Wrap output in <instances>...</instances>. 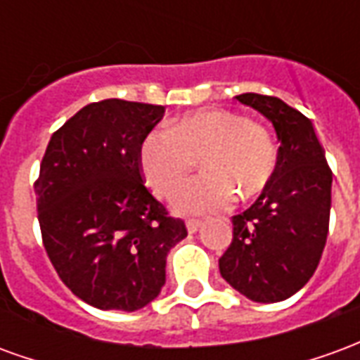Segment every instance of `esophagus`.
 Segmentation results:
<instances>
[{
  "mask_svg": "<svg viewBox=\"0 0 360 360\" xmlns=\"http://www.w3.org/2000/svg\"><path fill=\"white\" fill-rule=\"evenodd\" d=\"M202 226H204V221H200V219H188L187 231L188 233H196V231H198Z\"/></svg>",
  "mask_w": 360,
  "mask_h": 360,
  "instance_id": "34e87169",
  "label": "esophagus"
}]
</instances>
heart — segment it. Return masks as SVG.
Here are the masks:
<instances>
[{"instance_id": "b5f03b06", "label": "heart", "mask_w": 360, "mask_h": 360, "mask_svg": "<svg viewBox=\"0 0 360 360\" xmlns=\"http://www.w3.org/2000/svg\"><path fill=\"white\" fill-rule=\"evenodd\" d=\"M200 158L202 177L175 193L173 210L208 214L237 195L250 200L264 191L278 167V150L264 127L233 111H193L169 129L150 131L139 150L144 181L160 196L179 187Z\"/></svg>"}]
</instances>
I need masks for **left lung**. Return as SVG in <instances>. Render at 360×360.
Segmentation results:
<instances>
[{
	"label": "left lung",
	"instance_id": "1",
	"mask_svg": "<svg viewBox=\"0 0 360 360\" xmlns=\"http://www.w3.org/2000/svg\"><path fill=\"white\" fill-rule=\"evenodd\" d=\"M235 98L271 121L281 146L270 185L249 210L231 218L233 241L219 258V274L250 301H285L312 278L322 257L332 169L312 121L301 111L274 96Z\"/></svg>",
	"mask_w": 360,
	"mask_h": 360
}]
</instances>
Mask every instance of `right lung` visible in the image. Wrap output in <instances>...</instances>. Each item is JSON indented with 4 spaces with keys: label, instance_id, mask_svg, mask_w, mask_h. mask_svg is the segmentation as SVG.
Returning <instances> with one entry per match:
<instances>
[{
    "label": "right lung",
    "instance_id": "add662e5",
    "mask_svg": "<svg viewBox=\"0 0 360 360\" xmlns=\"http://www.w3.org/2000/svg\"><path fill=\"white\" fill-rule=\"evenodd\" d=\"M164 105L102 100L51 134L36 179L44 249L61 281L102 310L133 312L165 283L167 252L187 237L142 181L139 150Z\"/></svg>",
    "mask_w": 360,
    "mask_h": 360
}]
</instances>
